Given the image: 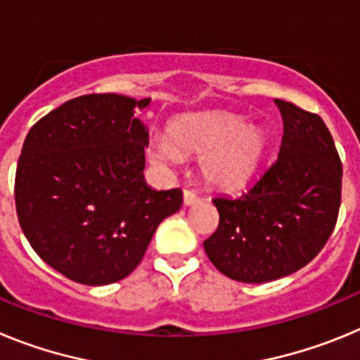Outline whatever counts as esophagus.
Instances as JSON below:
<instances>
[{
	"label": "esophagus",
	"mask_w": 360,
	"mask_h": 360,
	"mask_svg": "<svg viewBox=\"0 0 360 360\" xmlns=\"http://www.w3.org/2000/svg\"><path fill=\"white\" fill-rule=\"evenodd\" d=\"M198 202V196L193 191H184V205H193Z\"/></svg>",
	"instance_id": "obj_1"
}]
</instances>
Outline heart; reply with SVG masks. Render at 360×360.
<instances>
[{
    "label": "heart",
    "mask_w": 360,
    "mask_h": 360,
    "mask_svg": "<svg viewBox=\"0 0 360 360\" xmlns=\"http://www.w3.org/2000/svg\"><path fill=\"white\" fill-rule=\"evenodd\" d=\"M266 148L257 124L225 111L193 113L174 120L169 133L153 136L149 157L160 167L184 164V153L200 157L203 178L218 189H240L256 173Z\"/></svg>",
    "instance_id": "b5f03b06"
}]
</instances>
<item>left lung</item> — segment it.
<instances>
[{
    "label": "left lung",
    "instance_id": "obj_1",
    "mask_svg": "<svg viewBox=\"0 0 360 360\" xmlns=\"http://www.w3.org/2000/svg\"><path fill=\"white\" fill-rule=\"evenodd\" d=\"M283 117L278 160L236 198L216 196L219 225L203 249L241 283H269L310 263L335 227L342 165L319 115L274 98Z\"/></svg>",
    "mask_w": 360,
    "mask_h": 360
}]
</instances>
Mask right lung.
<instances>
[{"label": "right lung", "mask_w": 360, "mask_h": 360, "mask_svg": "<svg viewBox=\"0 0 360 360\" xmlns=\"http://www.w3.org/2000/svg\"><path fill=\"white\" fill-rule=\"evenodd\" d=\"M151 98L91 94L32 126L15 171V209L32 249L81 285L131 274L182 191L144 178L148 126L135 117Z\"/></svg>", "instance_id": "1"}]
</instances>
